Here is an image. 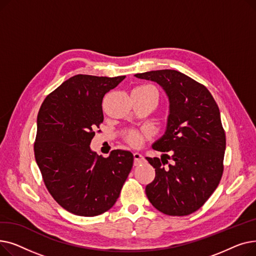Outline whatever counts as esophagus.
I'll return each mask as SVG.
<instances>
[{
	"label": "esophagus",
	"mask_w": 256,
	"mask_h": 256,
	"mask_svg": "<svg viewBox=\"0 0 256 256\" xmlns=\"http://www.w3.org/2000/svg\"><path fill=\"white\" fill-rule=\"evenodd\" d=\"M132 156H134V165H135V166H138V165L142 164L145 160L144 156L139 152H134Z\"/></svg>",
	"instance_id": "obj_1"
}]
</instances>
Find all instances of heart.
<instances>
[{
  "label": "heart",
  "mask_w": 256,
  "mask_h": 256,
  "mask_svg": "<svg viewBox=\"0 0 256 256\" xmlns=\"http://www.w3.org/2000/svg\"><path fill=\"white\" fill-rule=\"evenodd\" d=\"M145 138V134L130 130L126 134V141L132 147H139L142 145Z\"/></svg>",
  "instance_id": "1"
}]
</instances>
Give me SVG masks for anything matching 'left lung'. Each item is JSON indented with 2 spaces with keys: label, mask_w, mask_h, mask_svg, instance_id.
Returning a JSON list of instances; mask_svg holds the SVG:
<instances>
[{
  "label": "left lung",
  "mask_w": 256,
  "mask_h": 256,
  "mask_svg": "<svg viewBox=\"0 0 256 256\" xmlns=\"http://www.w3.org/2000/svg\"><path fill=\"white\" fill-rule=\"evenodd\" d=\"M135 76L158 83L169 98L166 132L152 144L164 154L160 158H146L156 169L146 196L160 212L186 216L206 204L223 174L226 138L218 104L206 86L178 70Z\"/></svg>",
  "instance_id": "1"
}]
</instances>
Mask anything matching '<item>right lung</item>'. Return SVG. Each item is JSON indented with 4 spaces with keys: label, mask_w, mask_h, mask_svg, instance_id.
<instances>
[{
    "label": "right lung",
    "mask_w": 256,
    "mask_h": 256,
    "mask_svg": "<svg viewBox=\"0 0 256 256\" xmlns=\"http://www.w3.org/2000/svg\"><path fill=\"white\" fill-rule=\"evenodd\" d=\"M124 78L74 76L50 93L39 109L36 163L52 198L76 216L109 210L132 167L130 152L116 150L104 158L90 148L94 130L104 121V94Z\"/></svg>",
    "instance_id": "add662e5"
}]
</instances>
